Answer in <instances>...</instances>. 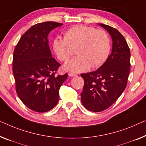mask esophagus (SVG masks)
<instances>
[{
	"instance_id": "34e87169",
	"label": "esophagus",
	"mask_w": 146,
	"mask_h": 146,
	"mask_svg": "<svg viewBox=\"0 0 146 146\" xmlns=\"http://www.w3.org/2000/svg\"><path fill=\"white\" fill-rule=\"evenodd\" d=\"M68 75H69V77H75V76H77V75H76V74L72 73H69L68 74Z\"/></svg>"
}]
</instances>
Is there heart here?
<instances>
[{
	"instance_id": "1",
	"label": "heart",
	"mask_w": 146,
	"mask_h": 146,
	"mask_svg": "<svg viewBox=\"0 0 146 146\" xmlns=\"http://www.w3.org/2000/svg\"><path fill=\"white\" fill-rule=\"evenodd\" d=\"M58 59L66 62L76 49L77 56L65 64V69L73 72H84L91 66L98 67L104 64L110 53L111 42L104 30H96L86 25L71 27L65 33L64 38L57 37L53 42Z\"/></svg>"
}]
</instances>
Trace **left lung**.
<instances>
[{
    "label": "left lung",
    "instance_id": "left-lung-1",
    "mask_svg": "<svg viewBox=\"0 0 146 146\" xmlns=\"http://www.w3.org/2000/svg\"><path fill=\"white\" fill-rule=\"evenodd\" d=\"M99 25L111 36V53L96 71L80 75L84 80L81 102L93 112L102 111L117 101L127 86L130 67V52L124 36L111 26Z\"/></svg>",
    "mask_w": 146,
    "mask_h": 146
}]
</instances>
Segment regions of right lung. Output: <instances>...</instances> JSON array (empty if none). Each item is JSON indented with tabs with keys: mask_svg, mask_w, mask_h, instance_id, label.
I'll return each mask as SVG.
<instances>
[{
	"mask_svg": "<svg viewBox=\"0 0 146 146\" xmlns=\"http://www.w3.org/2000/svg\"><path fill=\"white\" fill-rule=\"evenodd\" d=\"M63 24L46 21L33 25L19 39L13 55L16 90L21 102L36 112L57 105L59 90L67 74L56 75L60 64L52 58L48 36Z\"/></svg>",
	"mask_w": 146,
	"mask_h": 146,
	"instance_id": "right-lung-1",
	"label": "right lung"
}]
</instances>
